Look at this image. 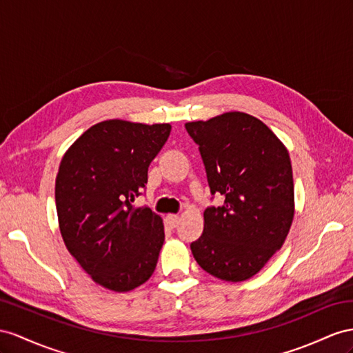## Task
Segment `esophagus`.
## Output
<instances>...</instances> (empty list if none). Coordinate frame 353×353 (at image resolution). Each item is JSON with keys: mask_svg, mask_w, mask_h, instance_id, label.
<instances>
[{"mask_svg": "<svg viewBox=\"0 0 353 353\" xmlns=\"http://www.w3.org/2000/svg\"><path fill=\"white\" fill-rule=\"evenodd\" d=\"M165 223L168 225L170 228H176L177 223H179V216L177 214H167Z\"/></svg>", "mask_w": 353, "mask_h": 353, "instance_id": "obj_1", "label": "esophagus"}]
</instances>
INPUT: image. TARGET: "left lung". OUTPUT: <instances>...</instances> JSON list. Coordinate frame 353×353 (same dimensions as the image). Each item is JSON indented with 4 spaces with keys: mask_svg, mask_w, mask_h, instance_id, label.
Wrapping results in <instances>:
<instances>
[{
    "mask_svg": "<svg viewBox=\"0 0 353 353\" xmlns=\"http://www.w3.org/2000/svg\"><path fill=\"white\" fill-rule=\"evenodd\" d=\"M210 194L221 205L204 210L201 237L191 243L207 273L228 282L250 279L282 248L294 218L289 153L256 117L231 112L188 122ZM212 196V200H213Z\"/></svg>",
    "mask_w": 353,
    "mask_h": 353,
    "instance_id": "1",
    "label": "left lung"
}]
</instances>
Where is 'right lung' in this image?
<instances>
[{
	"label": "right lung",
	"instance_id": "right-lung-1",
	"mask_svg": "<svg viewBox=\"0 0 353 353\" xmlns=\"http://www.w3.org/2000/svg\"><path fill=\"white\" fill-rule=\"evenodd\" d=\"M171 126L104 121L90 126L61 161L55 185L65 246L94 282L125 292L155 271L164 225L134 200Z\"/></svg>",
	"mask_w": 353,
	"mask_h": 353
}]
</instances>
